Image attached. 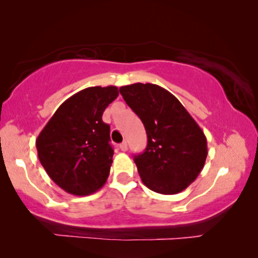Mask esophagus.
I'll use <instances>...</instances> for the list:
<instances>
[{"label": "esophagus", "instance_id": "obj_1", "mask_svg": "<svg viewBox=\"0 0 258 258\" xmlns=\"http://www.w3.org/2000/svg\"><path fill=\"white\" fill-rule=\"evenodd\" d=\"M119 149H121L122 151L128 150V144H126V142H123V143L119 144Z\"/></svg>", "mask_w": 258, "mask_h": 258}]
</instances>
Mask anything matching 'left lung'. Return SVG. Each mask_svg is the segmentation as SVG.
Here are the masks:
<instances>
[{
  "label": "left lung",
  "instance_id": "left-lung-1",
  "mask_svg": "<svg viewBox=\"0 0 258 258\" xmlns=\"http://www.w3.org/2000/svg\"><path fill=\"white\" fill-rule=\"evenodd\" d=\"M119 93L147 132L146 150L134 158L144 185L163 195L183 191L206 163L203 130L181 102L157 84H129Z\"/></svg>",
  "mask_w": 258,
  "mask_h": 258
}]
</instances>
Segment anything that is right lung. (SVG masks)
Here are the masks:
<instances>
[{
	"label": "right lung",
	"instance_id": "obj_1",
	"mask_svg": "<svg viewBox=\"0 0 258 258\" xmlns=\"http://www.w3.org/2000/svg\"><path fill=\"white\" fill-rule=\"evenodd\" d=\"M117 96L115 86L86 88L63 102L38 135V160L64 191L87 196L107 181L114 150L102 115Z\"/></svg>",
	"mask_w": 258,
	"mask_h": 258
}]
</instances>
